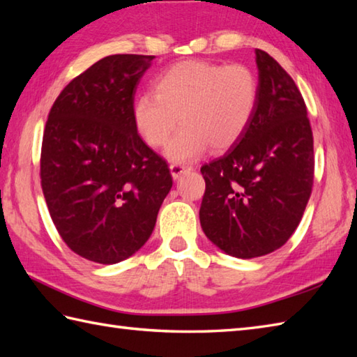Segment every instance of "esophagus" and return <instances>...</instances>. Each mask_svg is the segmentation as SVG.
I'll list each match as a JSON object with an SVG mask.
<instances>
[{
    "label": "esophagus",
    "mask_w": 357,
    "mask_h": 357,
    "mask_svg": "<svg viewBox=\"0 0 357 357\" xmlns=\"http://www.w3.org/2000/svg\"><path fill=\"white\" fill-rule=\"evenodd\" d=\"M192 170V165H184V164H170V173L173 179H178L181 174Z\"/></svg>",
    "instance_id": "esophagus-1"
}]
</instances>
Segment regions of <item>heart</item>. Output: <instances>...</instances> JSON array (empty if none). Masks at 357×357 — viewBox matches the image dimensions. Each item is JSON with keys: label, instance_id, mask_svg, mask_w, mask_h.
<instances>
[{"label": "heart", "instance_id": "heart-1", "mask_svg": "<svg viewBox=\"0 0 357 357\" xmlns=\"http://www.w3.org/2000/svg\"><path fill=\"white\" fill-rule=\"evenodd\" d=\"M153 93L136 98L132 110L136 130L150 147H162L179 116L183 127L165 155L184 164L208 147L230 149L244 136L257 109L259 81L244 64L184 61L158 75Z\"/></svg>", "mask_w": 357, "mask_h": 357}]
</instances>
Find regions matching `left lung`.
Listing matches in <instances>:
<instances>
[{
  "label": "left lung",
  "instance_id": "left-lung-1",
  "mask_svg": "<svg viewBox=\"0 0 357 357\" xmlns=\"http://www.w3.org/2000/svg\"><path fill=\"white\" fill-rule=\"evenodd\" d=\"M259 101L244 136L201 167L206 193L199 221L206 236L242 259L275 252L304 215L314 176L313 132L293 78L256 49Z\"/></svg>",
  "mask_w": 357,
  "mask_h": 357
}]
</instances>
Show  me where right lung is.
<instances>
[{
  "instance_id": "1",
  "label": "right lung",
  "mask_w": 357,
  "mask_h": 357,
  "mask_svg": "<svg viewBox=\"0 0 357 357\" xmlns=\"http://www.w3.org/2000/svg\"><path fill=\"white\" fill-rule=\"evenodd\" d=\"M155 56L110 55L73 78L49 112L41 187L72 252L116 264L146 244L172 188L169 164L136 130V87Z\"/></svg>"
}]
</instances>
